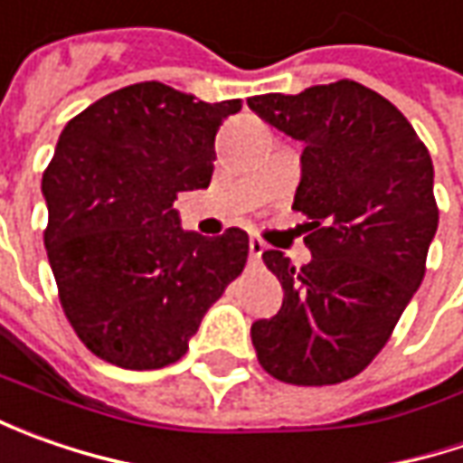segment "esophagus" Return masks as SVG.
I'll return each instance as SVG.
<instances>
[{"label": "esophagus", "mask_w": 463, "mask_h": 463, "mask_svg": "<svg viewBox=\"0 0 463 463\" xmlns=\"http://www.w3.org/2000/svg\"><path fill=\"white\" fill-rule=\"evenodd\" d=\"M262 252H265V241L258 240V237H252V240H250V258L260 260L262 258Z\"/></svg>", "instance_id": "obj_1"}]
</instances>
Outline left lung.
<instances>
[{
	"label": "left lung",
	"mask_w": 463,
	"mask_h": 463,
	"mask_svg": "<svg viewBox=\"0 0 463 463\" xmlns=\"http://www.w3.org/2000/svg\"><path fill=\"white\" fill-rule=\"evenodd\" d=\"M247 105L304 144L294 211L311 252L301 268L262 252L283 307L252 325L258 361L296 386L347 382L389 343L422 283L438 229L433 159L389 99L353 80Z\"/></svg>",
	"instance_id": "left-lung-1"
}]
</instances>
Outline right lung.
Returning a JSON list of instances; mask_svg holds the SVG:
<instances>
[{
  "instance_id": "add662e5",
  "label": "right lung",
  "mask_w": 463,
  "mask_h": 463,
  "mask_svg": "<svg viewBox=\"0 0 463 463\" xmlns=\"http://www.w3.org/2000/svg\"><path fill=\"white\" fill-rule=\"evenodd\" d=\"M241 99L201 102L162 81L116 90L74 116L43 172L48 262L77 337L108 364L149 371L185 355L240 276L250 237L183 232L177 193L208 187L213 138Z\"/></svg>"
}]
</instances>
